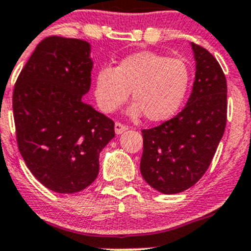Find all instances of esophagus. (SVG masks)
<instances>
[{
	"mask_svg": "<svg viewBox=\"0 0 251 251\" xmlns=\"http://www.w3.org/2000/svg\"><path fill=\"white\" fill-rule=\"evenodd\" d=\"M126 130H127V126L126 125L121 123H115V132L118 133V135H120V133H123Z\"/></svg>",
	"mask_w": 251,
	"mask_h": 251,
	"instance_id": "esophagus-1",
	"label": "esophagus"
}]
</instances>
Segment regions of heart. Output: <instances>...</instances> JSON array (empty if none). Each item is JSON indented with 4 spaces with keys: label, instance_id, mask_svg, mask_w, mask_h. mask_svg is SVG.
<instances>
[{
    "label": "heart",
    "instance_id": "heart-1",
    "mask_svg": "<svg viewBox=\"0 0 251 251\" xmlns=\"http://www.w3.org/2000/svg\"><path fill=\"white\" fill-rule=\"evenodd\" d=\"M191 72L184 60L142 50L123 58L115 68L102 67L94 80V95L104 112H112L127 100L135 102L132 116L142 112L152 123L165 121L178 111L188 91Z\"/></svg>",
    "mask_w": 251,
    "mask_h": 251
}]
</instances>
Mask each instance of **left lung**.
I'll use <instances>...</instances> for the list:
<instances>
[{
  "label": "left lung",
  "mask_w": 251,
  "mask_h": 251,
  "mask_svg": "<svg viewBox=\"0 0 251 251\" xmlns=\"http://www.w3.org/2000/svg\"><path fill=\"white\" fill-rule=\"evenodd\" d=\"M191 44L196 79L187 105L175 118L142 130L141 175L165 194L186 191L202 178L226 125V75L207 49Z\"/></svg>",
  "instance_id": "8db88e82"
}]
</instances>
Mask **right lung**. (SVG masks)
<instances>
[{
  "label": "right lung",
  "mask_w": 251,
  "mask_h": 251,
  "mask_svg": "<svg viewBox=\"0 0 251 251\" xmlns=\"http://www.w3.org/2000/svg\"><path fill=\"white\" fill-rule=\"evenodd\" d=\"M90 44L50 36L36 47L13 89L18 150L50 191L76 193L99 173L114 121L81 100L90 89Z\"/></svg>",
  "instance_id": "right-lung-1"
}]
</instances>
